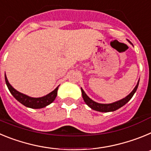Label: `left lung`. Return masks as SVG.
I'll list each match as a JSON object with an SVG mask.
<instances>
[{"label":"left lung","instance_id":"left-lung-1","mask_svg":"<svg viewBox=\"0 0 151 151\" xmlns=\"http://www.w3.org/2000/svg\"><path fill=\"white\" fill-rule=\"evenodd\" d=\"M138 84H139V81L138 82L136 86L134 87V88L133 89V91L131 92L130 94L128 96L123 98L122 100H119L118 101H116V102H113L112 104H99V103H97L95 101H94L93 100H91L87 94H85V92L84 91L83 89L81 88V90H82V97H83L84 101L85 102V104L92 109V110H96V111L99 112H104V113H107V112H113L115 111V110H118L120 107L123 106L125 104H127L129 101L131 100V98L133 97L134 94L137 91V88L138 87Z\"/></svg>","mask_w":151,"mask_h":151}]
</instances>
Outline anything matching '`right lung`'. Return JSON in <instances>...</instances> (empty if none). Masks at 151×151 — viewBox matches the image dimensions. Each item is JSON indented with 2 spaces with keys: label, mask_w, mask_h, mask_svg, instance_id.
I'll return each mask as SVG.
<instances>
[{
  "label": "right lung",
  "mask_w": 151,
  "mask_h": 151,
  "mask_svg": "<svg viewBox=\"0 0 151 151\" xmlns=\"http://www.w3.org/2000/svg\"><path fill=\"white\" fill-rule=\"evenodd\" d=\"M5 82H6V86H7L8 89L11 93V94L15 97L19 102L21 103L24 106L29 108H32V109H40V108L45 107L47 105L50 104L55 100L56 97H57V90H58V87H59V86L57 87L53 91H51L47 95L44 96V97H31L29 96L19 92L15 88H13L12 87V85L8 82L6 74H5Z\"/></svg>",
  "instance_id": "obj_1"
}]
</instances>
